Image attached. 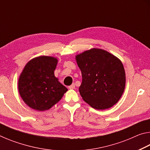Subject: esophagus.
<instances>
[{"mask_svg":"<svg viewBox=\"0 0 150 150\" xmlns=\"http://www.w3.org/2000/svg\"><path fill=\"white\" fill-rule=\"evenodd\" d=\"M75 83H73V84H72L71 85L69 86V89H73V88H75Z\"/></svg>","mask_w":150,"mask_h":150,"instance_id":"1","label":"esophagus"}]
</instances>
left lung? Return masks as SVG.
I'll use <instances>...</instances> for the list:
<instances>
[{
  "instance_id": "obj_1",
  "label": "left lung",
  "mask_w": 150,
  "mask_h": 150,
  "mask_svg": "<svg viewBox=\"0 0 150 150\" xmlns=\"http://www.w3.org/2000/svg\"><path fill=\"white\" fill-rule=\"evenodd\" d=\"M81 71L79 93L83 100L97 110L111 108L118 103L126 85L122 63L106 50L92 48L75 56Z\"/></svg>"
}]
</instances>
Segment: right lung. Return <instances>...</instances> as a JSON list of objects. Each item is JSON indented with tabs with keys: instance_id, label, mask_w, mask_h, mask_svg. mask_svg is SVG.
<instances>
[{
	"instance_id": "obj_1",
	"label": "right lung",
	"mask_w": 150,
	"mask_h": 150,
	"mask_svg": "<svg viewBox=\"0 0 150 150\" xmlns=\"http://www.w3.org/2000/svg\"><path fill=\"white\" fill-rule=\"evenodd\" d=\"M57 62V58L52 56L34 57L26 63L19 76L20 95L34 110H49L67 91L54 75Z\"/></svg>"
}]
</instances>
